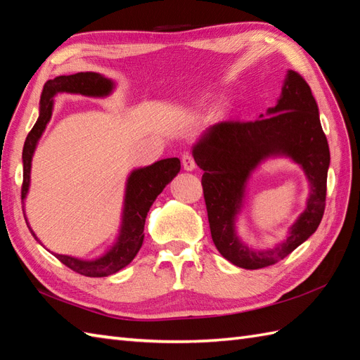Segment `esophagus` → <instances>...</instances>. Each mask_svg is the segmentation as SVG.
Segmentation results:
<instances>
[{
  "mask_svg": "<svg viewBox=\"0 0 360 360\" xmlns=\"http://www.w3.org/2000/svg\"><path fill=\"white\" fill-rule=\"evenodd\" d=\"M182 167H184V170H187V172H192L196 167L195 159L192 155H190V153H184V156H182Z\"/></svg>",
  "mask_w": 360,
  "mask_h": 360,
  "instance_id": "esophagus-1",
  "label": "esophagus"
}]
</instances>
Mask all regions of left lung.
I'll return each mask as SVG.
<instances>
[{"instance_id": "1", "label": "left lung", "mask_w": 360, "mask_h": 360, "mask_svg": "<svg viewBox=\"0 0 360 360\" xmlns=\"http://www.w3.org/2000/svg\"><path fill=\"white\" fill-rule=\"evenodd\" d=\"M267 114L257 120L218 122L193 147L195 162L204 170L201 184L212 240L221 255L244 269H262L288 257L317 231L325 212L330 147L316 98L300 74L288 71L278 103ZM275 154H286L304 167L311 195L288 240L272 251L254 252L236 238L234 215L250 172Z\"/></svg>"}]
</instances>
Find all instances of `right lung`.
<instances>
[{"mask_svg":"<svg viewBox=\"0 0 360 360\" xmlns=\"http://www.w3.org/2000/svg\"><path fill=\"white\" fill-rule=\"evenodd\" d=\"M112 89V82L105 79L97 72H77L72 75H60L53 80L44 83L41 98H40V116L35 122L34 128L30 129L25 147H22V186H21V200H25L29 188L30 179V160H32L37 142L43 134L46 124H48L52 114V97L57 93H79L83 96L101 97L110 94ZM181 170V162L178 158H168L158 160L150 167L134 170L128 178L127 195H125V209L124 221L119 240L108 254L102 258L93 259V262H83V259L58 255L56 257L65 266L74 272L85 277H108L116 274L122 267H125L133 262L137 252H139L143 241V226L145 218L155 202L158 195L162 192L164 187L170 182ZM29 227V226H27ZM30 229V227H29ZM30 233H35L30 229ZM35 240H38L35 236Z\"/></svg>","mask_w":360,"mask_h":360,"instance_id":"right-lung-1","label":"right lung"}]
</instances>
